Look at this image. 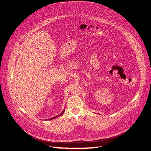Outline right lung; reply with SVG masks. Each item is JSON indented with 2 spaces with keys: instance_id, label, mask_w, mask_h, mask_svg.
<instances>
[{
  "instance_id": "add662e5",
  "label": "right lung",
  "mask_w": 151,
  "mask_h": 151,
  "mask_svg": "<svg viewBox=\"0 0 151 151\" xmlns=\"http://www.w3.org/2000/svg\"><path fill=\"white\" fill-rule=\"evenodd\" d=\"M64 111L65 110H64L63 111V112H62L60 115H57V116H55V117H53V118H52V119H55V118H57V117H59V116H60V115H63V114H64ZM47 120H50V119H47Z\"/></svg>"
}]
</instances>
